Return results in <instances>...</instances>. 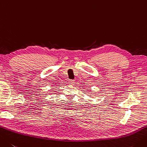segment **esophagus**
Listing matches in <instances>:
<instances>
[{
  "mask_svg": "<svg viewBox=\"0 0 147 147\" xmlns=\"http://www.w3.org/2000/svg\"><path fill=\"white\" fill-rule=\"evenodd\" d=\"M74 81L73 80H69V84L73 85V84H74Z\"/></svg>",
  "mask_w": 147,
  "mask_h": 147,
  "instance_id": "obj_1",
  "label": "esophagus"
}]
</instances>
